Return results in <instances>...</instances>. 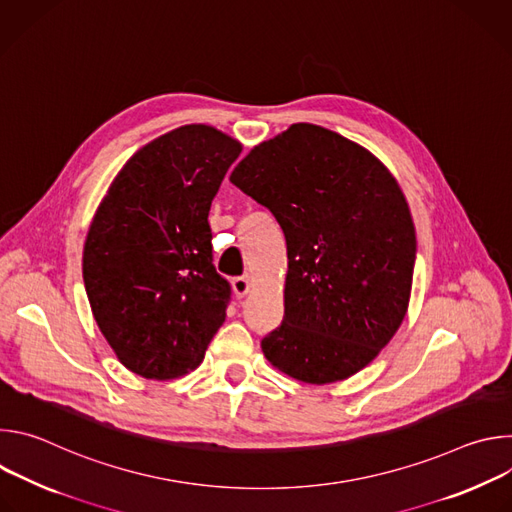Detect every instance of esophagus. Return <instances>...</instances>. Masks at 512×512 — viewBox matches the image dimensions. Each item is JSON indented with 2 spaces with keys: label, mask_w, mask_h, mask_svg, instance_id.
I'll list each match as a JSON object with an SVG mask.
<instances>
[{
  "label": "esophagus",
  "mask_w": 512,
  "mask_h": 512,
  "mask_svg": "<svg viewBox=\"0 0 512 512\" xmlns=\"http://www.w3.org/2000/svg\"><path fill=\"white\" fill-rule=\"evenodd\" d=\"M251 279L249 277H235L233 279V291H235V296L237 298H245L249 291H251Z\"/></svg>",
  "instance_id": "1"
}]
</instances>
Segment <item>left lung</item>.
I'll use <instances>...</instances> for the list:
<instances>
[{
	"instance_id": "8db88e82",
	"label": "left lung",
	"mask_w": 512,
	"mask_h": 512,
	"mask_svg": "<svg viewBox=\"0 0 512 512\" xmlns=\"http://www.w3.org/2000/svg\"><path fill=\"white\" fill-rule=\"evenodd\" d=\"M231 182L273 212L287 243L285 316L265 358L308 385L362 371L411 298L415 227L395 176L356 141L294 123L257 143Z\"/></svg>"
}]
</instances>
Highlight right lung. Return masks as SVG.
<instances>
[{"label": "right lung", "mask_w": 512, "mask_h": 512, "mask_svg": "<svg viewBox=\"0 0 512 512\" xmlns=\"http://www.w3.org/2000/svg\"><path fill=\"white\" fill-rule=\"evenodd\" d=\"M243 143L204 123L139 148L103 196L83 249L93 318L131 373L170 381L198 369L231 287L212 265L208 210Z\"/></svg>", "instance_id": "add662e5"}]
</instances>
